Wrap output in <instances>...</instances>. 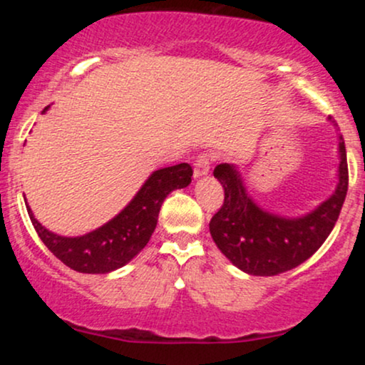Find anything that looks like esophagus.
Wrapping results in <instances>:
<instances>
[{
  "instance_id": "esophagus-1",
  "label": "esophagus",
  "mask_w": 365,
  "mask_h": 365,
  "mask_svg": "<svg viewBox=\"0 0 365 365\" xmlns=\"http://www.w3.org/2000/svg\"><path fill=\"white\" fill-rule=\"evenodd\" d=\"M209 165H211V159H209L207 154H200V156H197L194 163V177L200 178L204 177V175H207Z\"/></svg>"
}]
</instances>
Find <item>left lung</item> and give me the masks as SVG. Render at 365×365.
<instances>
[{"label":"left lung","mask_w":365,"mask_h":365,"mask_svg":"<svg viewBox=\"0 0 365 365\" xmlns=\"http://www.w3.org/2000/svg\"><path fill=\"white\" fill-rule=\"evenodd\" d=\"M338 153V185L333 195L300 217L264 211L247 194L237 166L217 165L215 178L225 188V202L212 216L209 232L225 257L254 276H274L307 261L328 238L349 190V166L341 135Z\"/></svg>","instance_id":"1"}]
</instances>
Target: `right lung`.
<instances>
[{"label": "right lung", "instance_id": "add662e5", "mask_svg": "<svg viewBox=\"0 0 365 365\" xmlns=\"http://www.w3.org/2000/svg\"><path fill=\"white\" fill-rule=\"evenodd\" d=\"M48 110L46 106L43 113ZM192 173L188 163L156 170L120 215L82 237L56 235L36 220L29 206L27 212L37 235L63 264L78 273L106 274L132 261L148 245L163 200L170 192L187 187Z\"/></svg>", "mask_w": 365, "mask_h": 365}]
</instances>
